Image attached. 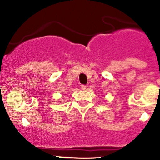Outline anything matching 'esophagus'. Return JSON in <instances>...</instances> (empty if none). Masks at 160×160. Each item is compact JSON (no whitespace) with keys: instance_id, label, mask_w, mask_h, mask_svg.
Instances as JSON below:
<instances>
[{"instance_id":"esophagus-1","label":"esophagus","mask_w":160,"mask_h":160,"mask_svg":"<svg viewBox=\"0 0 160 160\" xmlns=\"http://www.w3.org/2000/svg\"><path fill=\"white\" fill-rule=\"evenodd\" d=\"M87 86H85V85H81V88L82 90H86L87 89Z\"/></svg>"}]
</instances>
